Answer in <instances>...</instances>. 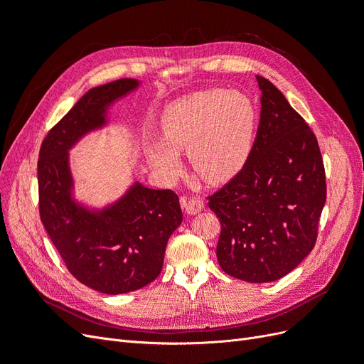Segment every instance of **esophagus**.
<instances>
[{
  "instance_id": "esophagus-1",
  "label": "esophagus",
  "mask_w": 364,
  "mask_h": 364,
  "mask_svg": "<svg viewBox=\"0 0 364 364\" xmlns=\"http://www.w3.org/2000/svg\"><path fill=\"white\" fill-rule=\"evenodd\" d=\"M183 208H185V213L188 215H196L205 208V202L200 199V197H191V199L183 202Z\"/></svg>"
}]
</instances>
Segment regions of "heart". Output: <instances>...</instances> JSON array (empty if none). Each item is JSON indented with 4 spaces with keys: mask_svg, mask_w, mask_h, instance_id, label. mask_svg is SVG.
Listing matches in <instances>:
<instances>
[{
    "mask_svg": "<svg viewBox=\"0 0 364 364\" xmlns=\"http://www.w3.org/2000/svg\"><path fill=\"white\" fill-rule=\"evenodd\" d=\"M258 127L252 98L235 90H209L178 98L161 115L162 139L147 141L144 155L164 181L182 170L179 153L211 183L235 176L247 162Z\"/></svg>",
    "mask_w": 364,
    "mask_h": 364,
    "instance_id": "obj_1",
    "label": "heart"
}]
</instances>
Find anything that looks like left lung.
Segmentation results:
<instances>
[{
    "label": "left lung",
    "mask_w": 364,
    "mask_h": 364,
    "mask_svg": "<svg viewBox=\"0 0 364 364\" xmlns=\"http://www.w3.org/2000/svg\"><path fill=\"white\" fill-rule=\"evenodd\" d=\"M257 80L261 117L250 156L208 205L222 225V270L241 281L272 282L313 250L326 182L311 129L277 86L261 75Z\"/></svg>",
    "instance_id": "1"
}]
</instances>
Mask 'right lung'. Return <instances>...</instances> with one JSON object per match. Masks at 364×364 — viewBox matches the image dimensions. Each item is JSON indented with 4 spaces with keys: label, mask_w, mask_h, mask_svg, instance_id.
I'll return each instance as SVG.
<instances>
[{
    "label": "right lung",
    "mask_w": 364,
    "mask_h": 364,
    "mask_svg": "<svg viewBox=\"0 0 364 364\" xmlns=\"http://www.w3.org/2000/svg\"><path fill=\"white\" fill-rule=\"evenodd\" d=\"M136 79L92 87L42 141L38 161L41 222L73 277L95 291L121 294L155 281L168 238L182 223L179 197L134 181L124 194L95 208L75 197L70 150L109 124L111 107L135 92Z\"/></svg>",
    "instance_id": "1"
}]
</instances>
